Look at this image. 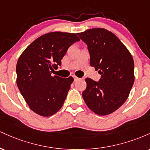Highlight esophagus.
Masks as SVG:
<instances>
[{
	"label": "esophagus",
	"instance_id": "esophagus-1",
	"mask_svg": "<svg viewBox=\"0 0 150 150\" xmlns=\"http://www.w3.org/2000/svg\"><path fill=\"white\" fill-rule=\"evenodd\" d=\"M73 78H74V80H75V81H77V80H79V78H78V77L75 76V75H74V76H73Z\"/></svg>",
	"mask_w": 150,
	"mask_h": 150
}]
</instances>
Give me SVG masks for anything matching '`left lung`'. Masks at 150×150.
I'll use <instances>...</instances> for the list:
<instances>
[{"label":"left lung","instance_id":"8db88e82","mask_svg":"<svg viewBox=\"0 0 150 150\" xmlns=\"http://www.w3.org/2000/svg\"><path fill=\"white\" fill-rule=\"evenodd\" d=\"M77 34L87 45L90 65L101 75L99 82L85 79L87 87L82 97L93 112L110 114L128 99L135 80L133 58L119 39L104 28Z\"/></svg>","mask_w":150,"mask_h":150}]
</instances>
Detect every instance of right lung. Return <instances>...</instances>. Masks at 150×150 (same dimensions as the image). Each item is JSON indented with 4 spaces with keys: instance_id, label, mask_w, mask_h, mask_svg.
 Masks as SVG:
<instances>
[{
    "instance_id": "1",
    "label": "right lung",
    "mask_w": 150,
    "mask_h": 150,
    "mask_svg": "<svg viewBox=\"0 0 150 150\" xmlns=\"http://www.w3.org/2000/svg\"><path fill=\"white\" fill-rule=\"evenodd\" d=\"M78 41L74 33L49 32L34 40L20 56L17 85L34 113L46 117L61 109L74 79L52 76L51 73L61 65L68 48Z\"/></svg>"
}]
</instances>
